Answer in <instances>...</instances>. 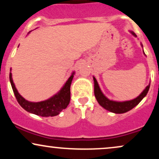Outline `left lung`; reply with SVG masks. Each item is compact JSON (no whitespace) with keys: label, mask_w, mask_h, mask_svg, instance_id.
Here are the masks:
<instances>
[{"label":"left lung","mask_w":159,"mask_h":159,"mask_svg":"<svg viewBox=\"0 0 159 159\" xmlns=\"http://www.w3.org/2000/svg\"><path fill=\"white\" fill-rule=\"evenodd\" d=\"M134 36H136L134 32H131ZM94 80V94L96 96V99H97L98 104L103 107L106 110L111 111V112L115 113V114H123V113L127 112V111L132 110L133 107H134L136 105H138L140 103L143 98L145 97L146 95L148 93L149 87L150 84H149L146 87V89L139 96H138L136 98L133 100H130V101L126 102H114L112 100H109L108 98L105 97L104 94L102 93L101 90H100L99 87H98V82L96 79L93 77Z\"/></svg>","instance_id":"obj_1"}]
</instances>
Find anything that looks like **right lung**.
<instances>
[{"label": "right lung", "instance_id": "1", "mask_svg": "<svg viewBox=\"0 0 159 159\" xmlns=\"http://www.w3.org/2000/svg\"><path fill=\"white\" fill-rule=\"evenodd\" d=\"M74 72L69 77L68 81L57 94L54 95L52 98L40 102H30L27 101L18 93L13 81L12 74H10V81L12 90L17 99L18 102L25 111L41 116H57L63 109L66 108L70 102V86L73 78Z\"/></svg>", "mask_w": 159, "mask_h": 159}]
</instances>
